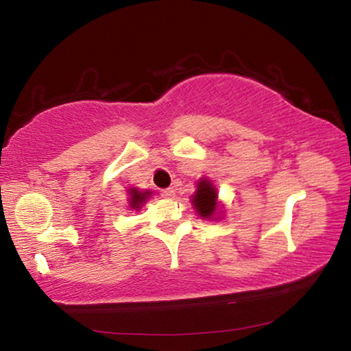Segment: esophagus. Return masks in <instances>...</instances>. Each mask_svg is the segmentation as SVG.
I'll list each match as a JSON object with an SVG mask.
<instances>
[{
	"label": "esophagus",
	"instance_id": "esophagus-1",
	"mask_svg": "<svg viewBox=\"0 0 351 351\" xmlns=\"http://www.w3.org/2000/svg\"><path fill=\"white\" fill-rule=\"evenodd\" d=\"M161 195H162L164 198H173V197H175V189H173V187L164 189L162 192H161Z\"/></svg>",
	"mask_w": 351,
	"mask_h": 351
}]
</instances>
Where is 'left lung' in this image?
<instances>
[{
  "label": "left lung",
  "mask_w": 351,
  "mask_h": 351,
  "mask_svg": "<svg viewBox=\"0 0 351 351\" xmlns=\"http://www.w3.org/2000/svg\"><path fill=\"white\" fill-rule=\"evenodd\" d=\"M193 206L203 218H212L217 212V189L209 181L198 182V190L193 195Z\"/></svg>",
  "instance_id": "1"
}]
</instances>
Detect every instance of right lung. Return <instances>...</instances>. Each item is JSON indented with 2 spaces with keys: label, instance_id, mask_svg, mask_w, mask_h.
<instances>
[{
  "label": "right lung",
  "instance_id": "obj_1",
  "mask_svg": "<svg viewBox=\"0 0 351 351\" xmlns=\"http://www.w3.org/2000/svg\"><path fill=\"white\" fill-rule=\"evenodd\" d=\"M150 192H139V190L132 189L130 190V207L132 209H139V206H142V203H145V199L148 198Z\"/></svg>",
  "mask_w": 351,
  "mask_h": 351
}]
</instances>
